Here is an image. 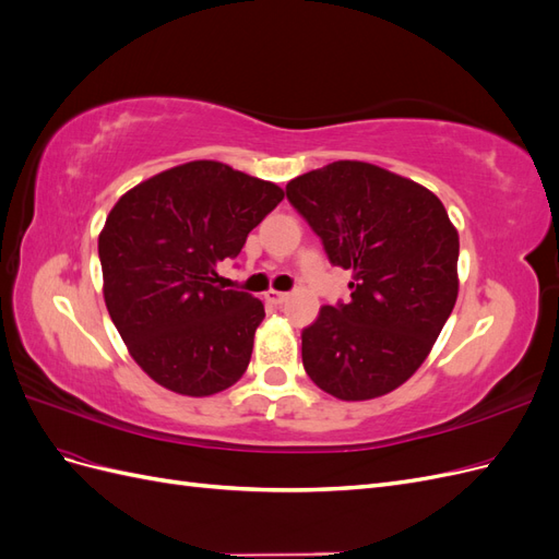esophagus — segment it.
Instances as JSON below:
<instances>
[{"instance_id": "1", "label": "esophagus", "mask_w": 559, "mask_h": 559, "mask_svg": "<svg viewBox=\"0 0 559 559\" xmlns=\"http://www.w3.org/2000/svg\"><path fill=\"white\" fill-rule=\"evenodd\" d=\"M286 298H289V294H284V292H275V289L265 292V300L273 302V306H282V302H284Z\"/></svg>"}]
</instances>
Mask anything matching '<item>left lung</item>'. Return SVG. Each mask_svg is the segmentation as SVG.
<instances>
[{"label":"left lung","mask_w":559,"mask_h":559,"mask_svg":"<svg viewBox=\"0 0 559 559\" xmlns=\"http://www.w3.org/2000/svg\"><path fill=\"white\" fill-rule=\"evenodd\" d=\"M286 200L352 273V300L302 329L310 380L343 401L392 392L427 359L456 300L460 235L425 186L337 160L286 183Z\"/></svg>","instance_id":"obj_1"}]
</instances>
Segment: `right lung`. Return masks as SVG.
I'll use <instances>...</instances> for the list:
<instances>
[{
	"label": "right lung",
	"instance_id": "add662e5",
	"mask_svg": "<svg viewBox=\"0 0 559 559\" xmlns=\"http://www.w3.org/2000/svg\"><path fill=\"white\" fill-rule=\"evenodd\" d=\"M284 198L280 186L214 160L142 181L99 233L105 302L132 359L170 392L210 396L238 382L251 359L263 302L218 284V261Z\"/></svg>",
	"mask_w": 559,
	"mask_h": 559
}]
</instances>
